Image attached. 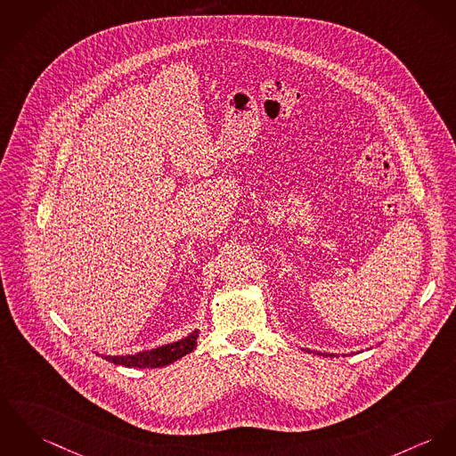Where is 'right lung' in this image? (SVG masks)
Here are the masks:
<instances>
[{"label": "right lung", "mask_w": 456, "mask_h": 456, "mask_svg": "<svg viewBox=\"0 0 456 456\" xmlns=\"http://www.w3.org/2000/svg\"><path fill=\"white\" fill-rule=\"evenodd\" d=\"M197 337H199V330H195L193 334L184 337L178 342L160 346V347L152 349V351H142V353L127 354V356H105V360L114 364H124L127 368H159V366H166V364L180 360L184 354L191 353L193 347L197 346Z\"/></svg>", "instance_id": "right-lung-1"}]
</instances>
